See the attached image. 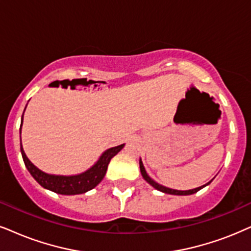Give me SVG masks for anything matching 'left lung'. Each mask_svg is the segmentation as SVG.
I'll use <instances>...</instances> for the list:
<instances>
[{"mask_svg":"<svg viewBox=\"0 0 251 251\" xmlns=\"http://www.w3.org/2000/svg\"><path fill=\"white\" fill-rule=\"evenodd\" d=\"M140 171H141V175H142V177H144V178H145V180H147V182H148L149 184H151V186H154V188L156 189V190H158V191H162V192H164V193H169V195H177V196H188V195H192V193L198 192L199 190L202 189V188H204V186L208 185V184L211 183V182H210V183L205 184V185L199 186V188H196V189H192V190H188V191H179V190L169 189V188H166V186H163V185H160V184L156 183V182H155V180L151 179V177L148 176V174L146 173L145 167H144V164H142L141 160H140Z\"/></svg>","mask_w":251,"mask_h":251,"instance_id":"left-lung-1","label":"left lung"}]
</instances>
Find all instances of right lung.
<instances>
[{
	"label": "right lung",
	"mask_w": 251,
	"mask_h": 251,
	"mask_svg": "<svg viewBox=\"0 0 251 251\" xmlns=\"http://www.w3.org/2000/svg\"><path fill=\"white\" fill-rule=\"evenodd\" d=\"M22 124H23V116H22ZM21 124V128H22ZM125 144L117 146V147H112L107 149L103 153L100 160L97 161L96 164H94L90 169L85 171L83 174L76 176H55V175H49V174L43 173V171L34 167L31 161L28 160L25 155L23 147L21 144V151L22 156H23L25 167L30 171L34 179L40 184L43 188L49 189L50 191L60 193V195H80V193H84L89 191V190L94 189L98 183L100 182L105 176L107 164L110 163L111 158L118 154L123 149Z\"/></svg>",
	"instance_id": "add662e5"
}]
</instances>
